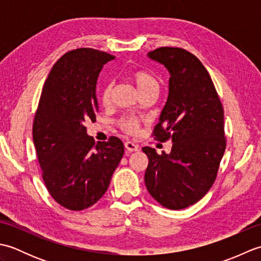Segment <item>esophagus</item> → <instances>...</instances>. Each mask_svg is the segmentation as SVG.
I'll return each instance as SVG.
<instances>
[{
  "label": "esophagus",
  "instance_id": "34e87169",
  "mask_svg": "<svg viewBox=\"0 0 261 261\" xmlns=\"http://www.w3.org/2000/svg\"><path fill=\"white\" fill-rule=\"evenodd\" d=\"M124 147H125L126 150L130 151V152H134V151L139 150V146L136 145V143H134V142H131V141H126L124 143Z\"/></svg>",
  "mask_w": 261,
  "mask_h": 261
}]
</instances>
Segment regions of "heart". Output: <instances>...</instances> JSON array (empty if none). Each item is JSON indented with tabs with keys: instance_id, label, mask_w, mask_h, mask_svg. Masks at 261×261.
Here are the masks:
<instances>
[{
	"instance_id": "b5f03b06",
	"label": "heart",
	"mask_w": 261,
	"mask_h": 261,
	"mask_svg": "<svg viewBox=\"0 0 261 261\" xmlns=\"http://www.w3.org/2000/svg\"><path fill=\"white\" fill-rule=\"evenodd\" d=\"M127 77H129V80L136 85L137 90L139 91L141 95L149 92H158L159 81L156 76L150 73V71L139 68L130 69L127 71ZM112 91L113 84L111 82L104 83L102 85L101 90H99V99H101L103 105H108L111 102ZM119 125L121 126L122 130H124L130 135H136L139 132V123H138V121L135 119H122L119 122Z\"/></svg>"
}]
</instances>
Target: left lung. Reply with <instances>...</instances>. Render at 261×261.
Segmentation results:
<instances>
[{"mask_svg":"<svg viewBox=\"0 0 261 261\" xmlns=\"http://www.w3.org/2000/svg\"><path fill=\"white\" fill-rule=\"evenodd\" d=\"M149 58L168 69L169 94L152 136L173 141L169 154L142 148L149 164L148 192L169 210L198 202L214 184L226 146L223 107L212 79L199 59L177 47H160Z\"/></svg>","mask_w":261,"mask_h":261,"instance_id":"8db88e82","label":"left lung"}]
</instances>
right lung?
Segmentation results:
<instances>
[{
  "mask_svg": "<svg viewBox=\"0 0 261 261\" xmlns=\"http://www.w3.org/2000/svg\"><path fill=\"white\" fill-rule=\"evenodd\" d=\"M114 58L92 48L66 53L47 77L33 119L42 179L55 201L70 211L88 208L104 195L123 157L119 138L95 145L86 134L98 112L97 77Z\"/></svg>",
  "mask_w": 261,
  "mask_h": 261,
  "instance_id": "right-lung-1",
  "label": "right lung"
}]
</instances>
